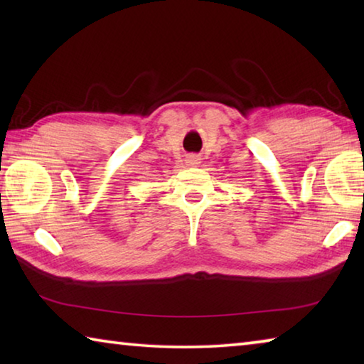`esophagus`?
<instances>
[{
	"mask_svg": "<svg viewBox=\"0 0 364 364\" xmlns=\"http://www.w3.org/2000/svg\"><path fill=\"white\" fill-rule=\"evenodd\" d=\"M191 164H193V165H197L199 162H197V159H193V160H191Z\"/></svg>",
	"mask_w": 364,
	"mask_h": 364,
	"instance_id": "34e87169",
	"label": "esophagus"
}]
</instances>
